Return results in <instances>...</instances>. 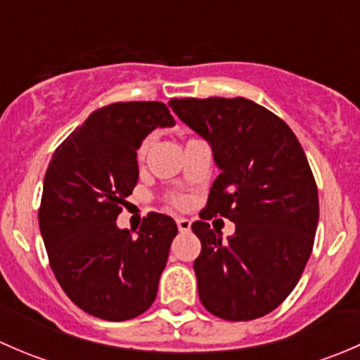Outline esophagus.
<instances>
[{
  "label": "esophagus",
  "mask_w": 360,
  "mask_h": 360,
  "mask_svg": "<svg viewBox=\"0 0 360 360\" xmlns=\"http://www.w3.org/2000/svg\"><path fill=\"white\" fill-rule=\"evenodd\" d=\"M177 228H179L181 233H188L191 230V221L186 219V217H177L176 219Z\"/></svg>",
  "instance_id": "esophagus-1"
}]
</instances>
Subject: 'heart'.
I'll use <instances>...</instances> for the list:
<instances>
[{
  "instance_id": "heart-1",
  "label": "heart",
  "mask_w": 360,
  "mask_h": 360,
  "mask_svg": "<svg viewBox=\"0 0 360 360\" xmlns=\"http://www.w3.org/2000/svg\"><path fill=\"white\" fill-rule=\"evenodd\" d=\"M148 146H150V141H144V143L141 144L139 151H137V158H139V160L144 158V155H146V151H148ZM174 203H176L177 207H184L186 200H184L183 197H176V198H174Z\"/></svg>"
}]
</instances>
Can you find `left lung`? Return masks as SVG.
Segmentation results:
<instances>
[{
    "mask_svg": "<svg viewBox=\"0 0 360 360\" xmlns=\"http://www.w3.org/2000/svg\"><path fill=\"white\" fill-rule=\"evenodd\" d=\"M172 111L209 143L219 176L202 221L193 270L203 307L224 321H252L291 294L314 248L319 193L307 155L288 123L244 99H172ZM228 217L226 241L205 221Z\"/></svg>",
    "mask_w": 360,
    "mask_h": 360,
    "instance_id": "left-lung-1",
    "label": "left lung"
}]
</instances>
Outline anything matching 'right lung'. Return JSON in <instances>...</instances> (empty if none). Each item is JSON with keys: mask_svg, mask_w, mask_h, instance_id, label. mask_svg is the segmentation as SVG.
<instances>
[{"mask_svg": "<svg viewBox=\"0 0 360 360\" xmlns=\"http://www.w3.org/2000/svg\"><path fill=\"white\" fill-rule=\"evenodd\" d=\"M174 125L163 103H115L94 111L50 160L39 231L60 288L94 317L129 321L157 297L176 223L150 212L132 235L116 217L139 179L144 137Z\"/></svg>", "mask_w": 360, "mask_h": 360, "instance_id": "1", "label": "right lung"}]
</instances>
